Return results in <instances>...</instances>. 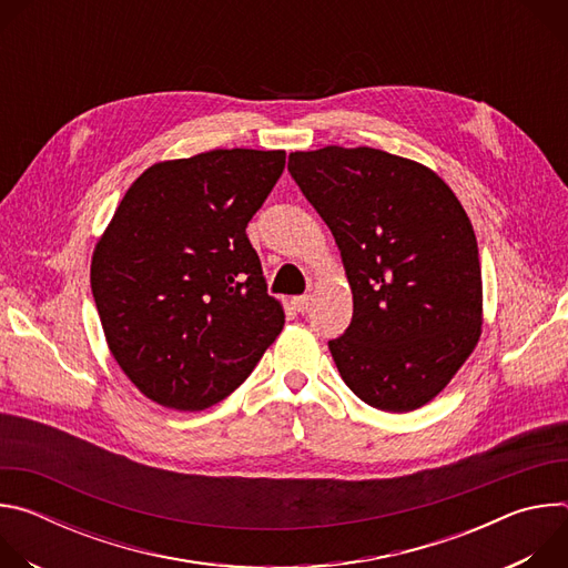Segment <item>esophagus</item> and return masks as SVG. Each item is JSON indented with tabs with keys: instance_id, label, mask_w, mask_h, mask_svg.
Masks as SVG:
<instances>
[{
	"instance_id": "obj_1",
	"label": "esophagus",
	"mask_w": 568,
	"mask_h": 568,
	"mask_svg": "<svg viewBox=\"0 0 568 568\" xmlns=\"http://www.w3.org/2000/svg\"><path fill=\"white\" fill-rule=\"evenodd\" d=\"M292 305H294L296 312H305L307 305H310V296H294V298H292Z\"/></svg>"
}]
</instances>
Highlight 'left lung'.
Masks as SVG:
<instances>
[{"mask_svg":"<svg viewBox=\"0 0 568 568\" xmlns=\"http://www.w3.org/2000/svg\"><path fill=\"white\" fill-rule=\"evenodd\" d=\"M287 171L335 235L353 321L328 342L348 388L382 412H414L480 337L471 222L427 166L375 148L292 152Z\"/></svg>","mask_w":568,"mask_h":568,"instance_id":"1","label":"left lung"}]
</instances>
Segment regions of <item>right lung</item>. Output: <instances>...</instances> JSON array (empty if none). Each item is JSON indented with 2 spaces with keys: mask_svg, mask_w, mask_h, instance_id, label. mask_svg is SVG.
Here are the masks:
<instances>
[{
  "mask_svg": "<svg viewBox=\"0 0 568 568\" xmlns=\"http://www.w3.org/2000/svg\"><path fill=\"white\" fill-rule=\"evenodd\" d=\"M285 150H211L150 166L94 250L92 294L108 346L161 407L202 412L250 377L281 335L247 224Z\"/></svg>",
  "mask_w": 568,
  "mask_h": 568,
  "instance_id": "1",
  "label": "right lung"
}]
</instances>
